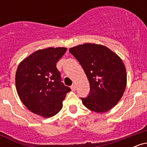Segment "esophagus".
Here are the masks:
<instances>
[{
    "mask_svg": "<svg viewBox=\"0 0 147 147\" xmlns=\"http://www.w3.org/2000/svg\"><path fill=\"white\" fill-rule=\"evenodd\" d=\"M70 88H71V89H72V91H75V90H76V86H75V84H72L71 86H70Z\"/></svg>",
    "mask_w": 147,
    "mask_h": 147,
    "instance_id": "34e87169",
    "label": "esophagus"
}]
</instances>
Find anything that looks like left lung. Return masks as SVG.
I'll return each mask as SVG.
<instances>
[{
  "instance_id": "left-lung-1",
  "label": "left lung",
  "mask_w": 147,
  "mask_h": 147,
  "mask_svg": "<svg viewBox=\"0 0 147 147\" xmlns=\"http://www.w3.org/2000/svg\"><path fill=\"white\" fill-rule=\"evenodd\" d=\"M69 52L83 68L90 84V92L81 97L90 111L104 113L120 100L126 86V68L122 59L107 47L85 43Z\"/></svg>"
}]
</instances>
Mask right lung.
Here are the masks:
<instances>
[{
	"label": "right lung",
	"mask_w": 147,
	"mask_h": 147,
	"mask_svg": "<svg viewBox=\"0 0 147 147\" xmlns=\"http://www.w3.org/2000/svg\"><path fill=\"white\" fill-rule=\"evenodd\" d=\"M65 48L39 50L25 59L16 73V87L21 102L34 113L51 117L61 109L71 89L61 82L57 63Z\"/></svg>",
	"instance_id": "obj_1"
}]
</instances>
